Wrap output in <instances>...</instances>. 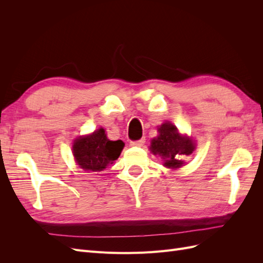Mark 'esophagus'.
<instances>
[{
	"mask_svg": "<svg viewBox=\"0 0 263 263\" xmlns=\"http://www.w3.org/2000/svg\"><path fill=\"white\" fill-rule=\"evenodd\" d=\"M146 139L145 138H141L139 140H135V141H130V146H134V147H141L142 145L145 144Z\"/></svg>",
	"mask_w": 263,
	"mask_h": 263,
	"instance_id": "1",
	"label": "esophagus"
}]
</instances>
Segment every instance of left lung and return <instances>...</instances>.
<instances>
[{"mask_svg":"<svg viewBox=\"0 0 263 263\" xmlns=\"http://www.w3.org/2000/svg\"><path fill=\"white\" fill-rule=\"evenodd\" d=\"M159 135L151 140L150 151L162 158L163 165L169 169H178L184 165L180 157L190 156L195 149L194 141L183 136L172 123H163L158 128Z\"/></svg>","mask_w":263,"mask_h":263,"instance_id":"left-lung-1","label":"left lung"}]
</instances>
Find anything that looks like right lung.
I'll use <instances>...</instances> for the list:
<instances>
[{
    "label": "right lung",
    "instance_id": "1",
    "mask_svg": "<svg viewBox=\"0 0 263 263\" xmlns=\"http://www.w3.org/2000/svg\"><path fill=\"white\" fill-rule=\"evenodd\" d=\"M124 146L122 140H109L105 130L99 128L90 135L77 138L72 146V154L81 169L100 172L116 160Z\"/></svg>",
    "mask_w": 263,
    "mask_h": 263
}]
</instances>
